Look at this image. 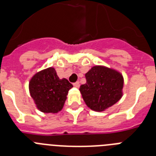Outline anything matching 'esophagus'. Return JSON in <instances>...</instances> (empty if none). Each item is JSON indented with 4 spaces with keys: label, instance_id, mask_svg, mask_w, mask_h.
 Instances as JSON below:
<instances>
[{
    "label": "esophagus",
    "instance_id": "34e87169",
    "mask_svg": "<svg viewBox=\"0 0 156 156\" xmlns=\"http://www.w3.org/2000/svg\"><path fill=\"white\" fill-rule=\"evenodd\" d=\"M73 86L75 87H80V82H79V81H76V83H74Z\"/></svg>",
    "mask_w": 156,
    "mask_h": 156
}]
</instances>
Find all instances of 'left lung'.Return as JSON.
<instances>
[{
  "label": "left lung",
  "mask_w": 156,
  "mask_h": 156,
  "mask_svg": "<svg viewBox=\"0 0 156 156\" xmlns=\"http://www.w3.org/2000/svg\"><path fill=\"white\" fill-rule=\"evenodd\" d=\"M87 82L80 87L87 105L94 111H104L122 97V76L104 66H94L85 74Z\"/></svg>",
  "instance_id": "1"
}]
</instances>
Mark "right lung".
<instances>
[{"mask_svg": "<svg viewBox=\"0 0 156 156\" xmlns=\"http://www.w3.org/2000/svg\"><path fill=\"white\" fill-rule=\"evenodd\" d=\"M72 87L67 80L59 79L55 69L51 67L36 73L29 84L30 95L37 108L45 113L61 111Z\"/></svg>", "mask_w": 156, "mask_h": 156, "instance_id": "add662e5", "label": "right lung"}]
</instances>
